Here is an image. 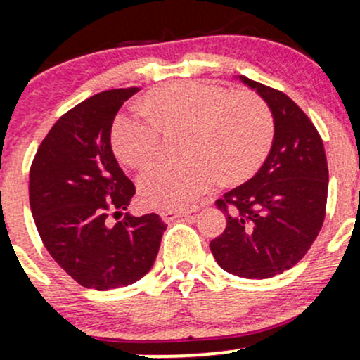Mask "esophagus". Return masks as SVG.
<instances>
[{"label": "esophagus", "mask_w": 360, "mask_h": 360, "mask_svg": "<svg viewBox=\"0 0 360 360\" xmlns=\"http://www.w3.org/2000/svg\"><path fill=\"white\" fill-rule=\"evenodd\" d=\"M189 213H191L189 210H162V212H160V217H162V220L171 221L174 220V218L188 217Z\"/></svg>", "instance_id": "esophagus-1"}]
</instances>
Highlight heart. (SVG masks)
Masks as SVG:
<instances>
[{"label":"heart","mask_w":360,"mask_h":360,"mask_svg":"<svg viewBox=\"0 0 360 360\" xmlns=\"http://www.w3.org/2000/svg\"><path fill=\"white\" fill-rule=\"evenodd\" d=\"M162 128H188L189 155L159 160L140 174V196L154 208H189L220 176L237 181L252 174L274 139V118L259 96L188 81L154 91L140 108L118 117L111 134L115 152L128 166H146L162 150Z\"/></svg>","instance_id":"b5f03b06"}]
</instances>
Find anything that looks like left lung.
Segmentation results:
<instances>
[{
	"label": "left lung",
	"instance_id": "left-lung-1",
	"mask_svg": "<svg viewBox=\"0 0 360 360\" xmlns=\"http://www.w3.org/2000/svg\"><path fill=\"white\" fill-rule=\"evenodd\" d=\"M238 79L267 103L274 139L257 174L217 200L226 226L210 249L230 274L267 279L296 266L318 237L328 166L320 134L291 98L245 76Z\"/></svg>",
	"mask_w": 360,
	"mask_h": 360
}]
</instances>
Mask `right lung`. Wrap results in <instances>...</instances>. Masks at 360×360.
Masks as SVG:
<instances>
[{
	"label": "right lung",
	"instance_id": "obj_1",
	"mask_svg": "<svg viewBox=\"0 0 360 360\" xmlns=\"http://www.w3.org/2000/svg\"><path fill=\"white\" fill-rule=\"evenodd\" d=\"M137 91H103L62 115L30 167V208L45 249L76 283L98 291L143 278L167 226L155 213L108 223L135 194L111 150V127Z\"/></svg>",
	"mask_w": 360,
	"mask_h": 360
}]
</instances>
